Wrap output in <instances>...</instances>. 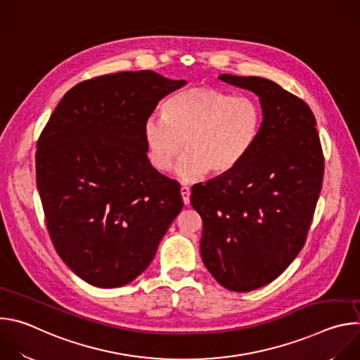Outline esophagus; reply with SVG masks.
<instances>
[{"label": "esophagus", "mask_w": 360, "mask_h": 360, "mask_svg": "<svg viewBox=\"0 0 360 360\" xmlns=\"http://www.w3.org/2000/svg\"><path fill=\"white\" fill-rule=\"evenodd\" d=\"M181 195H182V200L185 205H189V198H191V189L188 186H182L181 188Z\"/></svg>", "instance_id": "esophagus-1"}]
</instances>
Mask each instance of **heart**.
<instances>
[{
	"label": "heart",
	"mask_w": 360,
	"mask_h": 360,
	"mask_svg": "<svg viewBox=\"0 0 360 360\" xmlns=\"http://www.w3.org/2000/svg\"><path fill=\"white\" fill-rule=\"evenodd\" d=\"M264 111L249 95H233L212 86H189L167 99L162 114L146 118L143 139L150 165L168 172L176 167L184 182L205 172L224 175L235 169L258 141Z\"/></svg>",
	"instance_id": "heart-1"
}]
</instances>
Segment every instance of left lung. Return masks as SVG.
I'll return each mask as SVG.
<instances>
[{
  "mask_svg": "<svg viewBox=\"0 0 360 360\" xmlns=\"http://www.w3.org/2000/svg\"><path fill=\"white\" fill-rule=\"evenodd\" d=\"M261 98L264 124L231 172L192 186L200 215L202 261L226 289L249 292L275 281L302 250L322 189L325 158L306 102L261 77L219 75Z\"/></svg>",
  "mask_w": 360,
  "mask_h": 360,
  "instance_id": "left-lung-1",
  "label": "left lung"
}]
</instances>
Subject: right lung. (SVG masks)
Wrapping results in <instances>:
<instances>
[{"mask_svg":"<svg viewBox=\"0 0 360 360\" xmlns=\"http://www.w3.org/2000/svg\"><path fill=\"white\" fill-rule=\"evenodd\" d=\"M182 85L149 70L85 79L38 138L37 186L49 238L94 286L139 276L184 207L179 184L150 165L143 139L146 118Z\"/></svg>","mask_w":360,"mask_h":360,"instance_id":"add662e5","label":"right lung"}]
</instances>
